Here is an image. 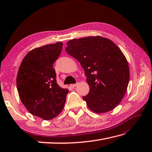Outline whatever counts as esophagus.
Returning <instances> with one entry per match:
<instances>
[{"label":"esophagus","instance_id":"esophagus-1","mask_svg":"<svg viewBox=\"0 0 152 152\" xmlns=\"http://www.w3.org/2000/svg\"><path fill=\"white\" fill-rule=\"evenodd\" d=\"M77 85H78V83H76V84H72V85H70V87L73 88H75V86H77Z\"/></svg>","mask_w":152,"mask_h":152}]
</instances>
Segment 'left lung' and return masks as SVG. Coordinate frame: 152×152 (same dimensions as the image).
<instances>
[{"label": "left lung", "instance_id": "8db88e82", "mask_svg": "<svg viewBox=\"0 0 152 152\" xmlns=\"http://www.w3.org/2000/svg\"><path fill=\"white\" fill-rule=\"evenodd\" d=\"M66 51L84 69L90 90L83 96L91 111L101 113L117 107L129 82L127 60L111 40L100 36L72 39Z\"/></svg>", "mask_w": 152, "mask_h": 152}]
</instances>
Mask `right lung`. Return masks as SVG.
I'll use <instances>...</instances> for the list:
<instances>
[{
	"label": "right lung",
	"instance_id": "add662e5",
	"mask_svg": "<svg viewBox=\"0 0 152 152\" xmlns=\"http://www.w3.org/2000/svg\"><path fill=\"white\" fill-rule=\"evenodd\" d=\"M62 46L58 42L31 50L18 72L16 85L21 102L32 115L44 120L53 119L61 113L69 92L58 85L53 68Z\"/></svg>",
	"mask_w": 152,
	"mask_h": 152
}]
</instances>
